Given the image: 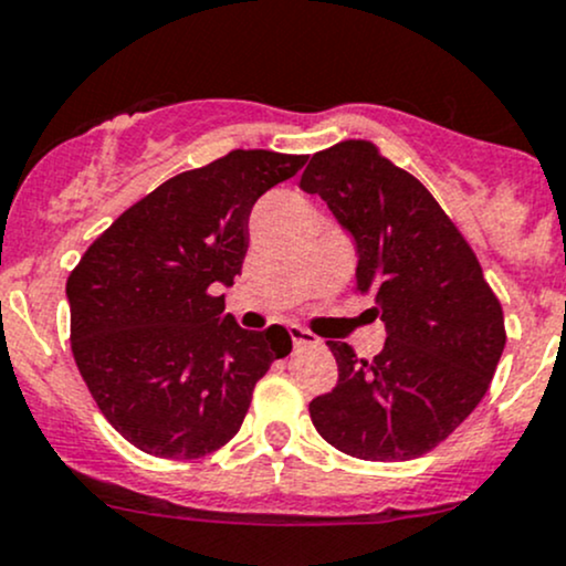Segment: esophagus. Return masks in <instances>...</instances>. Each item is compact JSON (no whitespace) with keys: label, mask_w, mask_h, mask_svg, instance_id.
Listing matches in <instances>:
<instances>
[{"label":"esophagus","mask_w":566,"mask_h":566,"mask_svg":"<svg viewBox=\"0 0 566 566\" xmlns=\"http://www.w3.org/2000/svg\"><path fill=\"white\" fill-rule=\"evenodd\" d=\"M290 338H293V346H295V349H306V346H316V344H319V338H316L314 333L303 331L301 325H293V327H290Z\"/></svg>","instance_id":"34e87169"}]
</instances>
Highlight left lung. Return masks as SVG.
Returning <instances> with one entry per match:
<instances>
[{"mask_svg":"<svg viewBox=\"0 0 566 566\" xmlns=\"http://www.w3.org/2000/svg\"><path fill=\"white\" fill-rule=\"evenodd\" d=\"M301 190L316 192L357 241L354 293L376 297L387 340L374 359L327 340L333 392L308 406L316 432L344 454L406 462L473 413L505 349V316L468 244L432 192L374 142L314 153Z\"/></svg>","mask_w":566,"mask_h":566,"instance_id":"1","label":"left lung"}]
</instances>
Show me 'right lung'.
Returning <instances> with one entry per match:
<instances>
[{
    "mask_svg": "<svg viewBox=\"0 0 566 566\" xmlns=\"http://www.w3.org/2000/svg\"><path fill=\"white\" fill-rule=\"evenodd\" d=\"M306 160L231 150L177 174L117 217L66 279L80 376L104 419L145 454L222 449L254 384L293 349L279 325L241 331L217 290L241 273L254 201Z\"/></svg>",
    "mask_w": 566,
    "mask_h": 566,
    "instance_id": "add662e5",
    "label": "right lung"
}]
</instances>
